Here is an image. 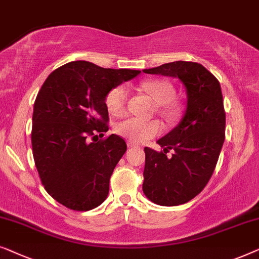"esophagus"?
I'll return each instance as SVG.
<instances>
[{"label": "esophagus", "instance_id": "esophagus-1", "mask_svg": "<svg viewBox=\"0 0 259 259\" xmlns=\"http://www.w3.org/2000/svg\"><path fill=\"white\" fill-rule=\"evenodd\" d=\"M128 147H129V148H136L137 145L135 144V143H133V142H128Z\"/></svg>", "mask_w": 259, "mask_h": 259}]
</instances>
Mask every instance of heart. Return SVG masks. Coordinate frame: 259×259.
I'll return each instance as SVG.
<instances>
[{
  "mask_svg": "<svg viewBox=\"0 0 259 259\" xmlns=\"http://www.w3.org/2000/svg\"><path fill=\"white\" fill-rule=\"evenodd\" d=\"M142 88L150 95L152 100L158 103L157 109L166 118H175L178 115L180 108L172 101L176 90L170 82L164 79H152L143 83ZM128 87L124 84L112 88L105 97V104L109 112L112 115H119L124 111L126 98H128ZM162 126L158 121H143L137 117H128L118 122L116 125V133L128 138L135 143H142L150 140L161 133Z\"/></svg>",
  "mask_w": 259,
  "mask_h": 259,
  "instance_id": "heart-1",
  "label": "heart"
}]
</instances>
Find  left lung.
I'll use <instances>...</instances> for the list:
<instances>
[{
	"mask_svg": "<svg viewBox=\"0 0 259 259\" xmlns=\"http://www.w3.org/2000/svg\"><path fill=\"white\" fill-rule=\"evenodd\" d=\"M143 72L177 77L187 92L183 117L157 141L163 151L144 148V195L158 205H180L203 190L220 157L225 138L221 84L196 62H171ZM170 150L173 155L167 156Z\"/></svg>",
	"mask_w": 259,
	"mask_h": 259,
	"instance_id": "8db88e82",
	"label": "left lung"
}]
</instances>
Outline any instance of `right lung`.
<instances>
[{"label":"right lung","instance_id":"obj_1","mask_svg":"<svg viewBox=\"0 0 259 259\" xmlns=\"http://www.w3.org/2000/svg\"><path fill=\"white\" fill-rule=\"evenodd\" d=\"M140 74L74 61L43 83L32 112V155L47 192L62 205L88 211L108 197L112 171L126 143L115 134L98 142L95 137L109 129L108 93Z\"/></svg>","mask_w":259,"mask_h":259}]
</instances>
